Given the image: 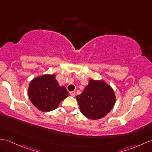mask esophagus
Returning a JSON list of instances; mask_svg holds the SVG:
<instances>
[{"instance_id": "1", "label": "esophagus", "mask_w": 152, "mask_h": 152, "mask_svg": "<svg viewBox=\"0 0 152 152\" xmlns=\"http://www.w3.org/2000/svg\"><path fill=\"white\" fill-rule=\"evenodd\" d=\"M69 94H70V95H71V96H72V97H75V91H71V92H70V93H69Z\"/></svg>"}]
</instances>
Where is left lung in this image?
Masks as SVG:
<instances>
[{
	"label": "left lung",
	"mask_w": 152,
	"mask_h": 152,
	"mask_svg": "<svg viewBox=\"0 0 152 152\" xmlns=\"http://www.w3.org/2000/svg\"><path fill=\"white\" fill-rule=\"evenodd\" d=\"M76 99L83 115L96 120L104 117L112 110L116 98L112 87L104 80L90 79Z\"/></svg>",
	"instance_id": "8db88e82"
}]
</instances>
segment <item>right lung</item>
Returning a JSON list of instances; mask_svg holds the SVG:
<instances>
[{
    "mask_svg": "<svg viewBox=\"0 0 152 152\" xmlns=\"http://www.w3.org/2000/svg\"><path fill=\"white\" fill-rule=\"evenodd\" d=\"M28 95L37 108L50 112L58 108L62 101L68 96L64 86H61L55 75H43L35 77L29 84Z\"/></svg>",
    "mask_w": 152,
    "mask_h": 152,
    "instance_id": "right-lung-1",
    "label": "right lung"
}]
</instances>
